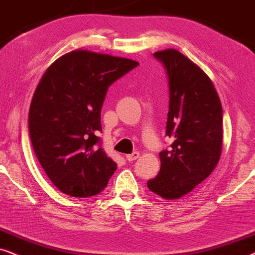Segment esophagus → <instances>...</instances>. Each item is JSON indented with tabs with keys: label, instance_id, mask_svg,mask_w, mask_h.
Here are the masks:
<instances>
[{
	"label": "esophagus",
	"instance_id": "1",
	"mask_svg": "<svg viewBox=\"0 0 255 255\" xmlns=\"http://www.w3.org/2000/svg\"><path fill=\"white\" fill-rule=\"evenodd\" d=\"M138 157H140V152H138V151H134L133 154L126 155V158H127L129 162H133V161H135V159L138 158Z\"/></svg>",
	"mask_w": 255,
	"mask_h": 255
}]
</instances>
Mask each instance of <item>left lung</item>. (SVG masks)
<instances>
[{
  "instance_id": "left-lung-1",
  "label": "left lung",
  "mask_w": 255,
  "mask_h": 255,
  "mask_svg": "<svg viewBox=\"0 0 255 255\" xmlns=\"http://www.w3.org/2000/svg\"><path fill=\"white\" fill-rule=\"evenodd\" d=\"M169 78L167 135L172 144L159 152L161 169L150 191L168 201L191 192L215 170L222 155L223 108L211 79L176 49L156 51Z\"/></svg>"
}]
</instances>
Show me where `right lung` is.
<instances>
[{"label": "right lung", "instance_id": "add662e5", "mask_svg": "<svg viewBox=\"0 0 255 255\" xmlns=\"http://www.w3.org/2000/svg\"><path fill=\"white\" fill-rule=\"evenodd\" d=\"M138 65L133 59L77 49L54 60L37 85L29 133L47 177L67 196H96L117 163L97 145L108 87Z\"/></svg>", "mask_w": 255, "mask_h": 255}]
</instances>
